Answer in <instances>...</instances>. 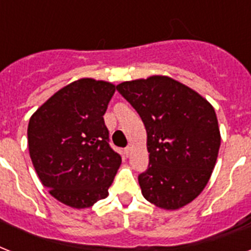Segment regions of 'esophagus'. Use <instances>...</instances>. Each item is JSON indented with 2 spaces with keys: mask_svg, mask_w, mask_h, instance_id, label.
<instances>
[{
  "mask_svg": "<svg viewBox=\"0 0 251 251\" xmlns=\"http://www.w3.org/2000/svg\"><path fill=\"white\" fill-rule=\"evenodd\" d=\"M125 155L127 157H129L130 155H131V147H126V149H125Z\"/></svg>",
  "mask_w": 251,
  "mask_h": 251,
  "instance_id": "obj_1",
  "label": "esophagus"
}]
</instances>
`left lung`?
<instances>
[{"label":"left lung","instance_id":"obj_1","mask_svg":"<svg viewBox=\"0 0 251 251\" xmlns=\"http://www.w3.org/2000/svg\"><path fill=\"white\" fill-rule=\"evenodd\" d=\"M147 131L149 168L138 176L142 194L165 210L194 201L208 182L220 149L215 109L206 99L169 76L118 84Z\"/></svg>","mask_w":251,"mask_h":251}]
</instances>
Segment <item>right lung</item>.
Masks as SVG:
<instances>
[{
    "mask_svg": "<svg viewBox=\"0 0 251 251\" xmlns=\"http://www.w3.org/2000/svg\"><path fill=\"white\" fill-rule=\"evenodd\" d=\"M116 86L91 78L57 91L28 122V150L49 194L73 208L108 197L121 156L109 146L104 122Z\"/></svg>",
    "mask_w": 251,
    "mask_h": 251,
    "instance_id": "obj_1",
    "label": "right lung"
}]
</instances>
